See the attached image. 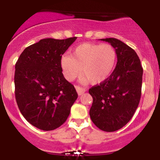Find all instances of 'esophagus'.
<instances>
[{"label": "esophagus", "mask_w": 160, "mask_h": 160, "mask_svg": "<svg viewBox=\"0 0 160 160\" xmlns=\"http://www.w3.org/2000/svg\"><path fill=\"white\" fill-rule=\"evenodd\" d=\"M75 88H76L77 92H78V94L79 95V96H81V95H82V94H84V92L86 91V88H83V87L78 86V85H76V86H75Z\"/></svg>", "instance_id": "obj_1"}]
</instances>
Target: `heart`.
I'll use <instances>...</instances> for the list:
<instances>
[{"instance_id":"heart-1","label":"heart","mask_w":160,"mask_h":160,"mask_svg":"<svg viewBox=\"0 0 160 160\" xmlns=\"http://www.w3.org/2000/svg\"><path fill=\"white\" fill-rule=\"evenodd\" d=\"M118 53L110 44L82 43L72 50V54L62 57L61 66L64 78L75 79L82 73V79L92 84H99L107 80L114 71Z\"/></svg>"}]
</instances>
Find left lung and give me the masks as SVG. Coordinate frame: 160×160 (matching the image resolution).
Segmentation results:
<instances>
[{
    "label": "left lung",
    "mask_w": 160,
    "mask_h": 160,
    "mask_svg": "<svg viewBox=\"0 0 160 160\" xmlns=\"http://www.w3.org/2000/svg\"><path fill=\"white\" fill-rule=\"evenodd\" d=\"M101 40L116 49L118 63L107 80L88 90L93 99L89 115L100 130L112 132L126 125L138 108L143 68L136 52L127 44L115 38Z\"/></svg>",
    "instance_id": "obj_1"
}]
</instances>
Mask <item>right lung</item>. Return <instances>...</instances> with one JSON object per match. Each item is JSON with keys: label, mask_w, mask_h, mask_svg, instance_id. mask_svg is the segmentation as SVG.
<instances>
[{"label": "right lung", "mask_w": 160, "mask_h": 160, "mask_svg": "<svg viewBox=\"0 0 160 160\" xmlns=\"http://www.w3.org/2000/svg\"><path fill=\"white\" fill-rule=\"evenodd\" d=\"M76 39H41L26 47L15 64L18 109L28 122L40 130L52 131L62 125L78 98L61 66V57Z\"/></svg>", "instance_id": "obj_1"}]
</instances>
